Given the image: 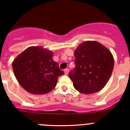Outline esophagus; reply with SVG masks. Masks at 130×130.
I'll use <instances>...</instances> for the list:
<instances>
[{
    "mask_svg": "<svg viewBox=\"0 0 130 130\" xmlns=\"http://www.w3.org/2000/svg\"><path fill=\"white\" fill-rule=\"evenodd\" d=\"M69 69H65V70H64V72H65V75H67L68 73H69Z\"/></svg>",
    "mask_w": 130,
    "mask_h": 130,
    "instance_id": "34e87169",
    "label": "esophagus"
}]
</instances>
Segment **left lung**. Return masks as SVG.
Here are the masks:
<instances>
[{"label":"left lung","instance_id":"left-lung-1","mask_svg":"<svg viewBox=\"0 0 130 130\" xmlns=\"http://www.w3.org/2000/svg\"><path fill=\"white\" fill-rule=\"evenodd\" d=\"M74 69L69 76L73 87L82 94L101 90L109 79L114 68V58L110 51L100 43L87 41L74 52Z\"/></svg>","mask_w":130,"mask_h":130}]
</instances>
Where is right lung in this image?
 <instances>
[{
    "instance_id": "1",
    "label": "right lung",
    "mask_w": 130,
    "mask_h": 130,
    "mask_svg": "<svg viewBox=\"0 0 130 130\" xmlns=\"http://www.w3.org/2000/svg\"><path fill=\"white\" fill-rule=\"evenodd\" d=\"M51 51L31 46L12 63L14 75L21 86L32 94H44L55 87L58 77L63 75Z\"/></svg>"
}]
</instances>
